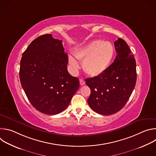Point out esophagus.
Returning a JSON list of instances; mask_svg holds the SVG:
<instances>
[{
    "label": "esophagus",
    "mask_w": 156,
    "mask_h": 156,
    "mask_svg": "<svg viewBox=\"0 0 156 156\" xmlns=\"http://www.w3.org/2000/svg\"><path fill=\"white\" fill-rule=\"evenodd\" d=\"M80 83L81 86H83V85L85 84V81L84 80H83V79H80Z\"/></svg>",
    "instance_id": "obj_1"
}]
</instances>
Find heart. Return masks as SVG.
I'll return each instance as SVG.
<instances>
[{"label":"heart","mask_w":156,"mask_h":156,"mask_svg":"<svg viewBox=\"0 0 156 156\" xmlns=\"http://www.w3.org/2000/svg\"><path fill=\"white\" fill-rule=\"evenodd\" d=\"M73 55L78 60H83L82 67L86 74L98 76L109 67L114 57L115 49L108 41L94 40L77 49ZM69 61L72 68L76 70L78 68L77 61L72 56L69 57Z\"/></svg>","instance_id":"1"}]
</instances>
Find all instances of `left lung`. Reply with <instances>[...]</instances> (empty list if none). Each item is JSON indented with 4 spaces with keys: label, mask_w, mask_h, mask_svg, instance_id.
<instances>
[{
    "label": "left lung",
    "mask_w": 156,
    "mask_h": 156,
    "mask_svg": "<svg viewBox=\"0 0 156 156\" xmlns=\"http://www.w3.org/2000/svg\"><path fill=\"white\" fill-rule=\"evenodd\" d=\"M117 56L102 75L85 80L91 88L87 103L94 112L110 115L120 111L128 101L136 82V60L126 42H114Z\"/></svg>",
    "instance_id": "obj_1"
}]
</instances>
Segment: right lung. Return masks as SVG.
<instances>
[{"mask_svg": "<svg viewBox=\"0 0 156 156\" xmlns=\"http://www.w3.org/2000/svg\"><path fill=\"white\" fill-rule=\"evenodd\" d=\"M62 41L46 34L35 39L23 53L20 79L32 104L47 115L62 112L78 90L80 81L67 70Z\"/></svg>", "mask_w": 156, "mask_h": 156, "instance_id": "add662e5", "label": "right lung"}]
</instances>
